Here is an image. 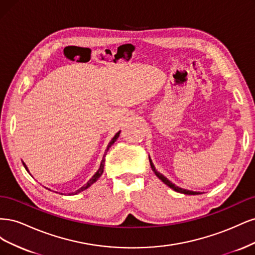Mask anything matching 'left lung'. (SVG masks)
<instances>
[{
	"instance_id": "left-lung-1",
	"label": "left lung",
	"mask_w": 255,
	"mask_h": 255,
	"mask_svg": "<svg viewBox=\"0 0 255 255\" xmlns=\"http://www.w3.org/2000/svg\"><path fill=\"white\" fill-rule=\"evenodd\" d=\"M149 160H150V165H151V168H152V170L154 171V173H155V175L158 177V179H159L161 182H164V183L167 185V186H169L171 189L175 190L176 192H180V194H184V195H200V192H198V191H191V190L184 189V188H181V187H179V186H176L175 184H173L171 181H169L166 176H164L163 174L159 173V172L156 170V168H155V166H154L153 161H152V159L150 158V156H149Z\"/></svg>"
}]
</instances>
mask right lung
<instances>
[{
  "label": "right lung",
  "instance_id": "obj_1",
  "mask_svg": "<svg viewBox=\"0 0 255 255\" xmlns=\"http://www.w3.org/2000/svg\"><path fill=\"white\" fill-rule=\"evenodd\" d=\"M119 135H120V130H119V132H118L117 134H116V135H115V136L112 138V140L110 141V143L107 144V148H106V150H105V154H104V156H103V158H102V160H101V164H100V167H99V169H98V171H97V172H96L94 175H92L91 179H90V180H89V181H88L86 184L83 185V186H82L81 188H79L78 190H75V191H73V192H70V194H69V195H78V194H80V192L84 191L85 189L89 188L92 184L96 183V182L99 180V177L101 176V175H102V173H103V169H104V163H105V155H106V153H107V151L110 150L111 146L114 144V142L118 139ZM23 166H24V168L26 169L27 172H28L27 166H26L24 163H23Z\"/></svg>",
  "mask_w": 255,
  "mask_h": 255
}]
</instances>
